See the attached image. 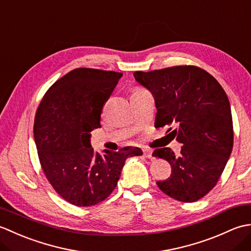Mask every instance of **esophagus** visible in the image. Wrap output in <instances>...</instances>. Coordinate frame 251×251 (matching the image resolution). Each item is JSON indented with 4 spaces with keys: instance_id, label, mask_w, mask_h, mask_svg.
<instances>
[{
    "instance_id": "1",
    "label": "esophagus",
    "mask_w": 251,
    "mask_h": 251,
    "mask_svg": "<svg viewBox=\"0 0 251 251\" xmlns=\"http://www.w3.org/2000/svg\"><path fill=\"white\" fill-rule=\"evenodd\" d=\"M143 156L147 157V158H151L152 157V150H151V149H147V148L143 149Z\"/></svg>"
}]
</instances>
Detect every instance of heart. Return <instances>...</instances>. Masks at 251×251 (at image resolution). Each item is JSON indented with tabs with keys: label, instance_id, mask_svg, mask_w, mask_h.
Instances as JSON below:
<instances>
[{
	"label": "heart",
	"instance_id": "obj_1",
	"mask_svg": "<svg viewBox=\"0 0 251 251\" xmlns=\"http://www.w3.org/2000/svg\"><path fill=\"white\" fill-rule=\"evenodd\" d=\"M138 90H141V89H137V90H135V92H138Z\"/></svg>",
	"mask_w": 251,
	"mask_h": 251
}]
</instances>
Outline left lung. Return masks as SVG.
Returning <instances> with one entry per match:
<instances>
[{
	"label": "left lung",
	"mask_w": 251,
	"mask_h": 251,
	"mask_svg": "<svg viewBox=\"0 0 251 251\" xmlns=\"http://www.w3.org/2000/svg\"><path fill=\"white\" fill-rule=\"evenodd\" d=\"M134 76L155 100V127H169L167 131L183 145L178 155L170 148L153 152L172 166L170 177L156 184L177 201L201 200L215 188L233 149L231 105L225 89L195 66L136 71Z\"/></svg>",
	"instance_id": "8db88e82"
}]
</instances>
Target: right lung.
Returning a JSON list of instances; mask_svg holds the SVG:
<instances>
[{
    "label": "right lung",
    "mask_w": 251,
    "mask_h": 251,
    "mask_svg": "<svg viewBox=\"0 0 251 251\" xmlns=\"http://www.w3.org/2000/svg\"><path fill=\"white\" fill-rule=\"evenodd\" d=\"M123 73L77 68L51 85L36 110L34 141L42 169L63 200L78 207L108 197L137 147L95 153L90 132L99 128L103 104Z\"/></svg>",
    "instance_id": "obj_1"
}]
</instances>
